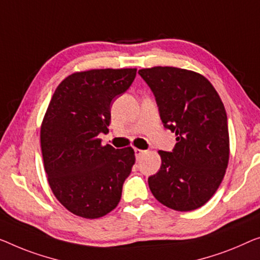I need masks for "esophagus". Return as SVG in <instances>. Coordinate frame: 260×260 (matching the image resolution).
I'll return each mask as SVG.
<instances>
[{
    "instance_id": "obj_1",
    "label": "esophagus",
    "mask_w": 260,
    "mask_h": 260,
    "mask_svg": "<svg viewBox=\"0 0 260 260\" xmlns=\"http://www.w3.org/2000/svg\"><path fill=\"white\" fill-rule=\"evenodd\" d=\"M134 152H135V157H137V160H139L143 154H145L147 150H143V149H139V148H134Z\"/></svg>"
}]
</instances>
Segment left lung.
I'll list each match as a JSON object with an SVG mask.
<instances>
[{"instance_id":"8db88e82","label":"left lung","mask_w":260,"mask_h":260,"mask_svg":"<svg viewBox=\"0 0 260 260\" xmlns=\"http://www.w3.org/2000/svg\"><path fill=\"white\" fill-rule=\"evenodd\" d=\"M156 99L166 128L176 135L173 152L158 150L161 167L148 177L158 202L176 211L199 209L214 196L230 155L224 105L201 73L174 67L139 70Z\"/></svg>"}]
</instances>
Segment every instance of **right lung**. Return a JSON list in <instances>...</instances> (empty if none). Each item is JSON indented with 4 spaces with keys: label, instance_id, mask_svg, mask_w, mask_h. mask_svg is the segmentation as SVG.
Instances as JSON below:
<instances>
[{
    "label": "right lung",
    "instance_id": "obj_1",
    "mask_svg": "<svg viewBox=\"0 0 260 260\" xmlns=\"http://www.w3.org/2000/svg\"><path fill=\"white\" fill-rule=\"evenodd\" d=\"M137 69L75 72L58 85L41 125L50 188L73 215L95 219L115 209L135 164L134 149L103 146L111 105L133 83Z\"/></svg>",
    "mask_w": 260,
    "mask_h": 260
}]
</instances>
